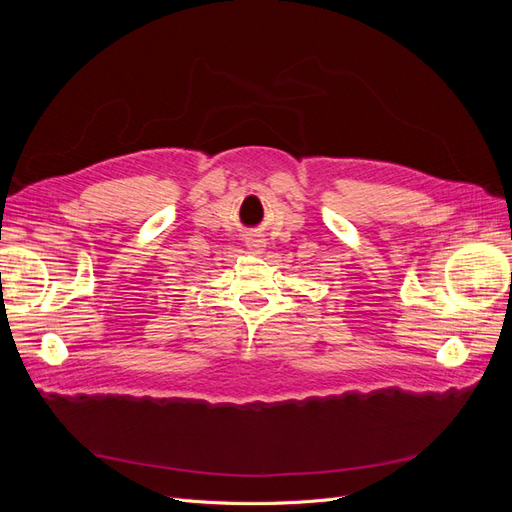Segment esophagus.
<instances>
[{
    "label": "esophagus",
    "instance_id": "34e87169",
    "mask_svg": "<svg viewBox=\"0 0 512 512\" xmlns=\"http://www.w3.org/2000/svg\"><path fill=\"white\" fill-rule=\"evenodd\" d=\"M247 247H250L252 252H262V250H265V239L250 237V239H247Z\"/></svg>",
    "mask_w": 512,
    "mask_h": 512
}]
</instances>
